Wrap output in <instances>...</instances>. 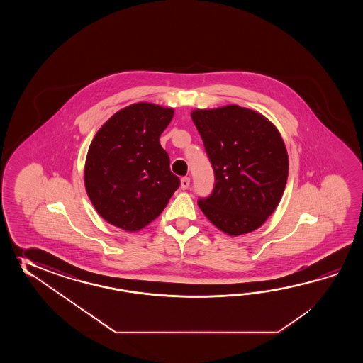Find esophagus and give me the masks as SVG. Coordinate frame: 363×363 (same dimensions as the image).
<instances>
[{"mask_svg": "<svg viewBox=\"0 0 363 363\" xmlns=\"http://www.w3.org/2000/svg\"><path fill=\"white\" fill-rule=\"evenodd\" d=\"M189 184H191V179L188 178V177H185V178L180 180V188L182 189H188Z\"/></svg>", "mask_w": 363, "mask_h": 363, "instance_id": "1", "label": "esophagus"}]
</instances>
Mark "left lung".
Here are the masks:
<instances>
[{
  "label": "left lung",
  "instance_id": "left-lung-1",
  "mask_svg": "<svg viewBox=\"0 0 363 363\" xmlns=\"http://www.w3.org/2000/svg\"><path fill=\"white\" fill-rule=\"evenodd\" d=\"M216 174L201 211L218 230L239 236L259 228L278 208L289 161L278 128L252 108L227 105L191 113Z\"/></svg>",
  "mask_w": 363,
  "mask_h": 363
}]
</instances>
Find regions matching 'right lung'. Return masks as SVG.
<instances>
[{"mask_svg":"<svg viewBox=\"0 0 363 363\" xmlns=\"http://www.w3.org/2000/svg\"><path fill=\"white\" fill-rule=\"evenodd\" d=\"M174 108L138 102L102 124L85 160V191L108 223L136 232L152 223L180 185L160 136Z\"/></svg>","mask_w":363,"mask_h":363,"instance_id":"right-lung-1","label":"right lung"}]
</instances>
